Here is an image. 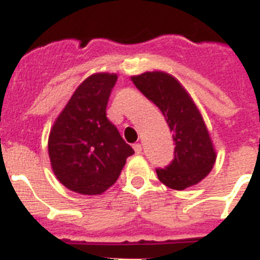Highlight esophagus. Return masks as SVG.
<instances>
[{"mask_svg":"<svg viewBox=\"0 0 260 260\" xmlns=\"http://www.w3.org/2000/svg\"><path fill=\"white\" fill-rule=\"evenodd\" d=\"M133 147H134L136 154H141V153H142V145H141V143H136Z\"/></svg>","mask_w":260,"mask_h":260,"instance_id":"esophagus-1","label":"esophagus"}]
</instances>
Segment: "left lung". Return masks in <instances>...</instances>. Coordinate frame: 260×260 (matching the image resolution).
I'll list each match as a JSON object with an SVG mask.
<instances>
[{
	"mask_svg": "<svg viewBox=\"0 0 260 260\" xmlns=\"http://www.w3.org/2000/svg\"><path fill=\"white\" fill-rule=\"evenodd\" d=\"M132 80L161 110L173 134L174 158L164 169H155L159 181L176 190L196 185L212 170L216 153L194 102L177 79L165 72H145Z\"/></svg>",
	"mask_w": 260,
	"mask_h": 260,
	"instance_id": "8db88e82",
	"label": "left lung"
}]
</instances>
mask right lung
<instances>
[{
    "label": "right lung",
    "mask_w": 260,
    "mask_h": 260,
    "mask_svg": "<svg viewBox=\"0 0 260 260\" xmlns=\"http://www.w3.org/2000/svg\"><path fill=\"white\" fill-rule=\"evenodd\" d=\"M115 74H94L76 88L51 128L48 153L53 173L70 190L101 194L115 184L134 154L106 115Z\"/></svg>",
    "instance_id": "add662e5"
}]
</instances>
